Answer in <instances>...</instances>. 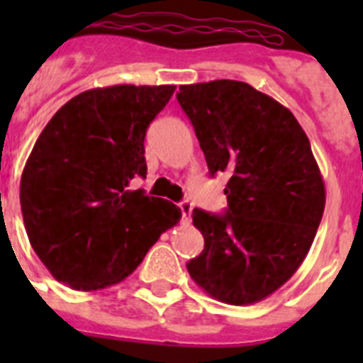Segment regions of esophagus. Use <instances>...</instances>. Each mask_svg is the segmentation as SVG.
I'll list each match as a JSON object with an SVG mask.
<instances>
[{"instance_id": "esophagus-1", "label": "esophagus", "mask_w": 363, "mask_h": 363, "mask_svg": "<svg viewBox=\"0 0 363 363\" xmlns=\"http://www.w3.org/2000/svg\"><path fill=\"white\" fill-rule=\"evenodd\" d=\"M179 209H182V216H184V221H191V213H192V203L189 200H184L179 203Z\"/></svg>"}]
</instances>
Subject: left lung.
Wrapping results in <instances>:
<instances>
[{
  "mask_svg": "<svg viewBox=\"0 0 363 363\" xmlns=\"http://www.w3.org/2000/svg\"><path fill=\"white\" fill-rule=\"evenodd\" d=\"M178 101L211 176L229 178L223 216L192 211L205 249L189 274L223 303L262 301L298 271L322 221L325 185L309 138L289 108L249 83L182 85Z\"/></svg>",
  "mask_w": 363,
  "mask_h": 363,
  "instance_id": "obj_1",
  "label": "left lung"
}]
</instances>
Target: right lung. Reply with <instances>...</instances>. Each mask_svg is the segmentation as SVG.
Listing matches in <instances>:
<instances>
[{
  "label": "right lung",
  "mask_w": 363,
  "mask_h": 363,
  "mask_svg": "<svg viewBox=\"0 0 363 363\" xmlns=\"http://www.w3.org/2000/svg\"><path fill=\"white\" fill-rule=\"evenodd\" d=\"M174 85H112L74 96L25 163L19 203L28 242L57 281L98 291L133 274L182 211L130 189L145 178L147 127Z\"/></svg>",
  "instance_id": "add662e5"
}]
</instances>
